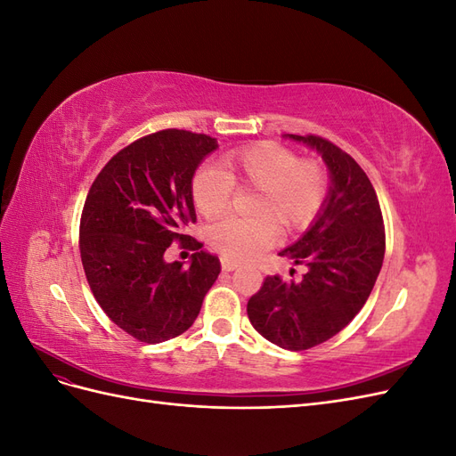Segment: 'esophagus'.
<instances>
[{
	"instance_id": "1",
	"label": "esophagus",
	"mask_w": 456,
	"mask_h": 456,
	"mask_svg": "<svg viewBox=\"0 0 456 456\" xmlns=\"http://www.w3.org/2000/svg\"><path fill=\"white\" fill-rule=\"evenodd\" d=\"M220 266H223L224 272H233L240 265H238V262H233V260H228V258H220Z\"/></svg>"
}]
</instances>
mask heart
<instances>
[{"label":"heart","instance_id":"b5f03b06","mask_svg":"<svg viewBox=\"0 0 456 456\" xmlns=\"http://www.w3.org/2000/svg\"><path fill=\"white\" fill-rule=\"evenodd\" d=\"M233 186L256 188L249 213L255 218H228L209 230V243L228 260H251L268 249L283 232L306 228L327 198L322 163L298 159L295 151L275 142H256L228 151L218 169L205 167L191 181L196 211L215 220L228 213Z\"/></svg>","mask_w":456,"mask_h":456}]
</instances>
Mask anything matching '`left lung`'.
Segmentation results:
<instances>
[{"label":"left lung","mask_w":456,"mask_h":456,"mask_svg":"<svg viewBox=\"0 0 456 456\" xmlns=\"http://www.w3.org/2000/svg\"><path fill=\"white\" fill-rule=\"evenodd\" d=\"M322 156L329 190L310 228L280 256L305 265L300 281L268 275L247 302V315L275 346L300 352L346 327L363 308L384 260V223L377 191L360 165L314 134H283Z\"/></svg>","instance_id":"8db88e82"}]
</instances>
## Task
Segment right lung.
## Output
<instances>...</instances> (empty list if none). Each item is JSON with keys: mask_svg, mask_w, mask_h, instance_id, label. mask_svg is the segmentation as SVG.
<instances>
[{"mask_svg": "<svg viewBox=\"0 0 456 456\" xmlns=\"http://www.w3.org/2000/svg\"><path fill=\"white\" fill-rule=\"evenodd\" d=\"M216 139L165 129L134 141L94 178L79 224V253L104 314L136 340L183 335L220 273V260L191 241L190 266L167 262L173 241L186 243L196 223L191 181Z\"/></svg>", "mask_w": 456, "mask_h": 456, "instance_id": "add662e5", "label": "right lung"}]
</instances>
